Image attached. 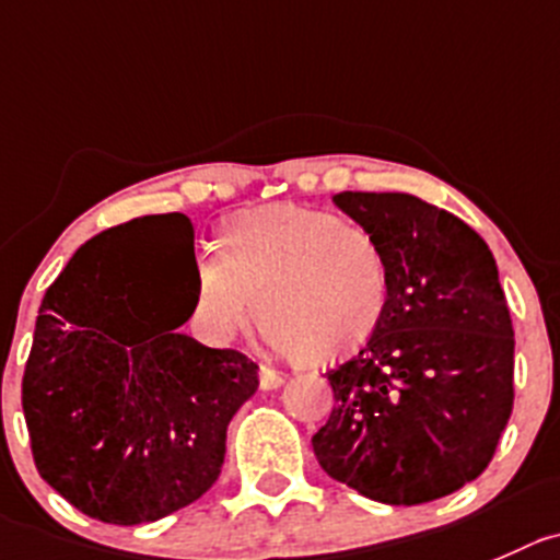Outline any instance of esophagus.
<instances>
[{"instance_id": "34e87169", "label": "esophagus", "mask_w": 560, "mask_h": 560, "mask_svg": "<svg viewBox=\"0 0 560 560\" xmlns=\"http://www.w3.org/2000/svg\"><path fill=\"white\" fill-rule=\"evenodd\" d=\"M283 382H285L283 371H275V369H269V365H264V369H260V387H264V390H277V387L283 385Z\"/></svg>"}]
</instances>
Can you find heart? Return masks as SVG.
<instances>
[{"label":"heart","mask_w":560,"mask_h":560,"mask_svg":"<svg viewBox=\"0 0 560 560\" xmlns=\"http://www.w3.org/2000/svg\"><path fill=\"white\" fill-rule=\"evenodd\" d=\"M305 363L351 354L382 324L390 264L363 225L305 206H269L231 217L217 253L197 269L195 318L211 338L253 322Z\"/></svg>","instance_id":"obj_1"}]
</instances>
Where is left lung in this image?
<instances>
[{"label":"left lung","instance_id":"obj_1","mask_svg":"<svg viewBox=\"0 0 560 560\" xmlns=\"http://www.w3.org/2000/svg\"><path fill=\"white\" fill-rule=\"evenodd\" d=\"M335 203L382 242L390 300L369 343L327 371L313 434L327 476L390 505L445 498L481 476L514 407V327L483 238L404 191Z\"/></svg>","mask_w":560,"mask_h":560}]
</instances>
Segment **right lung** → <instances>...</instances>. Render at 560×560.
<instances>
[{
	"mask_svg": "<svg viewBox=\"0 0 560 560\" xmlns=\"http://www.w3.org/2000/svg\"><path fill=\"white\" fill-rule=\"evenodd\" d=\"M170 255L195 258L184 214L140 217L82 244L46 291L21 380L40 478L109 525L153 523L203 498L228 423L258 390L247 354L178 332L197 277L184 291Z\"/></svg>",
	"mask_w": 560,
	"mask_h": 560,
	"instance_id": "1",
	"label": "right lung"
}]
</instances>
